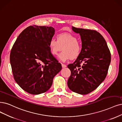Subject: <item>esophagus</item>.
<instances>
[{"mask_svg": "<svg viewBox=\"0 0 122 122\" xmlns=\"http://www.w3.org/2000/svg\"><path fill=\"white\" fill-rule=\"evenodd\" d=\"M62 68H65V67H67V66L65 64H62Z\"/></svg>", "mask_w": 122, "mask_h": 122, "instance_id": "34e87169", "label": "esophagus"}]
</instances>
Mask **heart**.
Listing matches in <instances>:
<instances>
[{"label":"heart","instance_id":"1","mask_svg":"<svg viewBox=\"0 0 122 122\" xmlns=\"http://www.w3.org/2000/svg\"><path fill=\"white\" fill-rule=\"evenodd\" d=\"M49 47L53 56L58 55L62 49L63 52L59 55L62 62H66L70 58L75 59L80 55L82 45L75 36L68 33H62L57 36V40L51 39L49 43Z\"/></svg>","mask_w":122,"mask_h":122}]
</instances>
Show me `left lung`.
Wrapping results in <instances>:
<instances>
[{
	"instance_id": "1",
	"label": "left lung",
	"mask_w": 122,
	"mask_h": 122,
	"mask_svg": "<svg viewBox=\"0 0 122 122\" xmlns=\"http://www.w3.org/2000/svg\"><path fill=\"white\" fill-rule=\"evenodd\" d=\"M72 29L80 35L82 51L73 63L67 66L71 71L67 84L71 91L87 94L106 78L111 60V52L105 39L97 31L73 26Z\"/></svg>"
}]
</instances>
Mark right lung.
<instances>
[{
	"mask_svg": "<svg viewBox=\"0 0 122 122\" xmlns=\"http://www.w3.org/2000/svg\"><path fill=\"white\" fill-rule=\"evenodd\" d=\"M55 34L51 26H29L12 47L10 62L16 82L31 94L44 93L62 66L51 53L49 43Z\"/></svg>",
	"mask_w": 122,
	"mask_h": 122,
	"instance_id": "right-lung-1",
	"label": "right lung"
}]
</instances>
